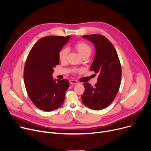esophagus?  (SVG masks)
I'll list each match as a JSON object with an SVG mask.
<instances>
[{"instance_id":"obj_1","label":"esophagus","mask_w":151,"mask_h":151,"mask_svg":"<svg viewBox=\"0 0 151 151\" xmlns=\"http://www.w3.org/2000/svg\"><path fill=\"white\" fill-rule=\"evenodd\" d=\"M69 82H70V84H74V85L78 84L79 83L77 81H76V80H70Z\"/></svg>"}]
</instances>
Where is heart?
Here are the masks:
<instances>
[{
  "mask_svg": "<svg viewBox=\"0 0 151 151\" xmlns=\"http://www.w3.org/2000/svg\"><path fill=\"white\" fill-rule=\"evenodd\" d=\"M74 47L82 57L87 54H90L91 52V46L87 42L84 41H79L76 42L74 44ZM68 54V48L66 47L62 48L60 50L59 54H58V57L60 60L62 62L65 61L67 58ZM78 70H77V69H74V72L76 73V72H78Z\"/></svg>",
  "mask_w": 151,
  "mask_h": 151,
  "instance_id": "1",
  "label": "heart"
}]
</instances>
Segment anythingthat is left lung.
I'll return each instance as SVG.
<instances>
[{"label": "left lung", "instance_id": "1", "mask_svg": "<svg viewBox=\"0 0 151 151\" xmlns=\"http://www.w3.org/2000/svg\"><path fill=\"white\" fill-rule=\"evenodd\" d=\"M83 37L94 44L96 54L90 69L98 74V78L94 86L83 83L82 100L88 107L102 110L112 103L119 91L122 75L120 61L112 43L103 35L93 34Z\"/></svg>", "mask_w": 151, "mask_h": 151}]
</instances>
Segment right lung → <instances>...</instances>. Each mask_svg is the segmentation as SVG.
I'll return each instance as SVG.
<instances>
[{"label": "right lung", "instance_id": "right-lung-1", "mask_svg": "<svg viewBox=\"0 0 151 151\" xmlns=\"http://www.w3.org/2000/svg\"><path fill=\"white\" fill-rule=\"evenodd\" d=\"M69 38L43 37L35 44L27 58L24 70L25 88L32 102L41 110H55L64 102L69 82L66 79L55 81L51 75L60 63L59 52Z\"/></svg>", "mask_w": 151, "mask_h": 151}]
</instances>
